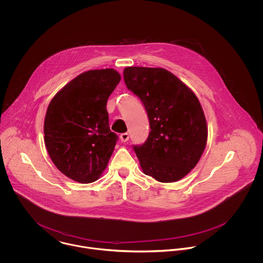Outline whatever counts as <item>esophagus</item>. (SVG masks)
I'll return each instance as SVG.
<instances>
[{"label": "esophagus", "mask_w": 263, "mask_h": 263, "mask_svg": "<svg viewBox=\"0 0 263 263\" xmlns=\"http://www.w3.org/2000/svg\"><path fill=\"white\" fill-rule=\"evenodd\" d=\"M119 139H120V141H121V142H127V141H128V139H129V135H128L127 133H123V134H121V135H120Z\"/></svg>", "instance_id": "obj_1"}]
</instances>
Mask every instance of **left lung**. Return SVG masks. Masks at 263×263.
<instances>
[{"label":"left lung","mask_w":263,"mask_h":263,"mask_svg":"<svg viewBox=\"0 0 263 263\" xmlns=\"http://www.w3.org/2000/svg\"><path fill=\"white\" fill-rule=\"evenodd\" d=\"M123 78L144 103L150 120L147 141L134 147L143 172L164 183L182 179L198 163L208 141L199 100L163 68L127 67Z\"/></svg>","instance_id":"1"}]
</instances>
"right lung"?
<instances>
[{
	"mask_svg": "<svg viewBox=\"0 0 263 263\" xmlns=\"http://www.w3.org/2000/svg\"><path fill=\"white\" fill-rule=\"evenodd\" d=\"M120 79L113 69L84 72L48 104L46 150L55 167L79 183L99 179L112 155L117 136L109 128L106 104Z\"/></svg>",
	"mask_w": 263,
	"mask_h": 263,
	"instance_id": "right-lung-1",
	"label": "right lung"
}]
</instances>
